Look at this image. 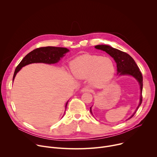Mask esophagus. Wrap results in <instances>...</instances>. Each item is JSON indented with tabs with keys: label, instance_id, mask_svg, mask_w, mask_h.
<instances>
[{
	"label": "esophagus",
	"instance_id": "esophagus-1",
	"mask_svg": "<svg viewBox=\"0 0 157 157\" xmlns=\"http://www.w3.org/2000/svg\"><path fill=\"white\" fill-rule=\"evenodd\" d=\"M81 91L83 93H86V92H91L92 90L91 89V88H89L88 87H84L81 89Z\"/></svg>",
	"mask_w": 157,
	"mask_h": 157
}]
</instances>
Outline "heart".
<instances>
[{
  "label": "heart",
  "instance_id": "1",
  "mask_svg": "<svg viewBox=\"0 0 157 157\" xmlns=\"http://www.w3.org/2000/svg\"><path fill=\"white\" fill-rule=\"evenodd\" d=\"M71 69L78 79L89 78L95 84H104L113 76L115 65L109 57L86 54L72 61Z\"/></svg>",
  "mask_w": 157,
  "mask_h": 157
}]
</instances>
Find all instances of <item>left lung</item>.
I'll return each instance as SVG.
<instances>
[{
	"label": "left lung",
	"mask_w": 157,
	"mask_h": 157,
	"mask_svg": "<svg viewBox=\"0 0 157 157\" xmlns=\"http://www.w3.org/2000/svg\"><path fill=\"white\" fill-rule=\"evenodd\" d=\"M96 49L101 50L104 52H105L110 56L113 57L115 61L117 63V73H119V75H128L133 76L139 81L140 86V99L139 106L136 110L135 113L128 119H131L137 111L139 106L141 105L142 102V89H143V76L137 65L135 61L127 53L119 50L117 49L114 48L109 45H105V44H101V45H96L95 47ZM90 112L91 113V107H90Z\"/></svg>",
	"instance_id": "obj_1"
}]
</instances>
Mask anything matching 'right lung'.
Segmentation results:
<instances>
[{"mask_svg":"<svg viewBox=\"0 0 157 157\" xmlns=\"http://www.w3.org/2000/svg\"><path fill=\"white\" fill-rule=\"evenodd\" d=\"M69 52V50L66 48L47 47H40L33 50L28 53L18 64L15 70L13 76V80L16 76V74L21 70L22 67L27 64L34 63H56L58 62L60 58L63 57L64 54ZM68 101L66 102V109Z\"/></svg>","mask_w":157,"mask_h":157,"instance_id":"1","label":"right lung"}]
</instances>
